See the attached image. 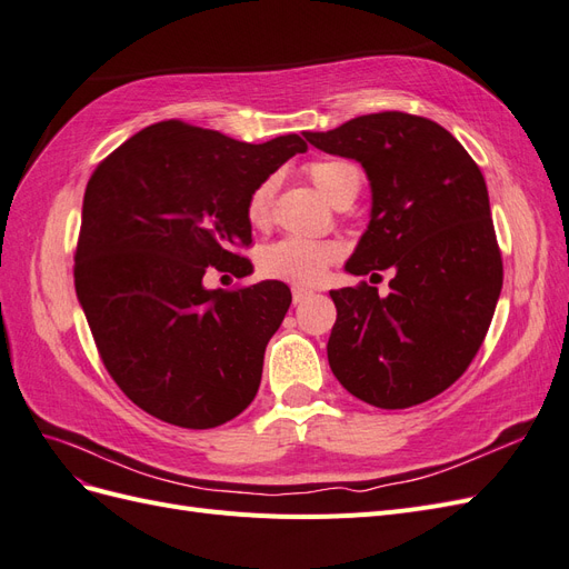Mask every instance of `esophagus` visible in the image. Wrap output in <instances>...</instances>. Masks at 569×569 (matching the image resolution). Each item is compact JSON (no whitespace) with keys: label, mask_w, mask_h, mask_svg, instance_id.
Here are the masks:
<instances>
[{"label":"esophagus","mask_w":569,"mask_h":569,"mask_svg":"<svg viewBox=\"0 0 569 569\" xmlns=\"http://www.w3.org/2000/svg\"><path fill=\"white\" fill-rule=\"evenodd\" d=\"M311 295H313V291L306 289V287H295V289H291V297H295V303H303Z\"/></svg>","instance_id":"1"}]
</instances>
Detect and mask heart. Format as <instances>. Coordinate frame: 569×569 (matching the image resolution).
Returning a JSON list of instances; mask_svg holds the SVG:
<instances>
[{"label":"heart","mask_w":569,"mask_h":569,"mask_svg":"<svg viewBox=\"0 0 569 569\" xmlns=\"http://www.w3.org/2000/svg\"><path fill=\"white\" fill-rule=\"evenodd\" d=\"M308 178L320 192L337 201L339 197L358 194L360 189V173L358 168L349 161L341 159H325L311 161L306 166ZM272 194H274V180H263L258 184L249 201H247V216L253 226H263L270 218L272 209ZM341 247L330 239H306V237H284L280 242L268 244L261 251V270L268 278L295 282V284H316L325 270L335 261H339Z\"/></svg>","instance_id":"heart-1"}]
</instances>
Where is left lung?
Instances as JSON below:
<instances>
[{"mask_svg":"<svg viewBox=\"0 0 569 569\" xmlns=\"http://www.w3.org/2000/svg\"><path fill=\"white\" fill-rule=\"evenodd\" d=\"M313 147L356 159L372 187L351 274L391 270L389 297L358 282L330 291L327 358L341 387L375 408L435 399L468 370L503 287L485 176L439 123L403 111L358 116Z\"/></svg>","mask_w":569,"mask_h":569,"instance_id":"1","label":"left lung"}]
</instances>
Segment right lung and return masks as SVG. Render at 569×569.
I'll use <instances>...</instances> for the list:
<instances>
[{
	"mask_svg": "<svg viewBox=\"0 0 569 569\" xmlns=\"http://www.w3.org/2000/svg\"><path fill=\"white\" fill-rule=\"evenodd\" d=\"M306 149L299 134L249 144L161 120L94 168L76 291L101 363L149 416L211 429L253 401L291 291L278 280L206 289L203 274L251 272L247 201Z\"/></svg>",
	"mask_w": 569,
	"mask_h": 569,
	"instance_id": "right-lung-1",
	"label": "right lung"
}]
</instances>
